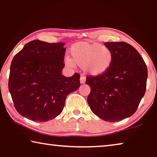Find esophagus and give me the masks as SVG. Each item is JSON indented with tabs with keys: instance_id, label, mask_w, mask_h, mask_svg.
Masks as SVG:
<instances>
[{
	"instance_id": "obj_1",
	"label": "esophagus",
	"mask_w": 157,
	"mask_h": 157,
	"mask_svg": "<svg viewBox=\"0 0 157 157\" xmlns=\"http://www.w3.org/2000/svg\"><path fill=\"white\" fill-rule=\"evenodd\" d=\"M85 81H86V77L84 75H82L80 76V82L82 84H84L85 82Z\"/></svg>"
}]
</instances>
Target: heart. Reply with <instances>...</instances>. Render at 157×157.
Segmentation results:
<instances>
[{"label":"heart","instance_id":"b5f03b06","mask_svg":"<svg viewBox=\"0 0 157 157\" xmlns=\"http://www.w3.org/2000/svg\"><path fill=\"white\" fill-rule=\"evenodd\" d=\"M70 53L72 58H65L67 65L74 67L76 63L92 75L104 73L111 67L113 60L111 49L99 43L79 42L72 46Z\"/></svg>","mask_w":157,"mask_h":157}]
</instances>
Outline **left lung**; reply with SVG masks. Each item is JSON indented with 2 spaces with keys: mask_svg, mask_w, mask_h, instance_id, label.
I'll list each match as a JSON object with an SVG mask.
<instances>
[{
  "mask_svg": "<svg viewBox=\"0 0 157 157\" xmlns=\"http://www.w3.org/2000/svg\"><path fill=\"white\" fill-rule=\"evenodd\" d=\"M113 60L98 75L86 76L91 92L87 102L96 116L109 122L131 116L137 111L147 87V68L136 49L125 42H106Z\"/></svg>",
  "mask_w": 157,
  "mask_h": 157,
  "instance_id": "8db88e82",
  "label": "left lung"
}]
</instances>
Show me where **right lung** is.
Returning <instances> with one entry per match:
<instances>
[{"instance_id":"obj_1","label":"right lung","mask_w":157,"mask_h":157,"mask_svg":"<svg viewBox=\"0 0 157 157\" xmlns=\"http://www.w3.org/2000/svg\"><path fill=\"white\" fill-rule=\"evenodd\" d=\"M63 43L31 41L14 56L8 88L15 109L36 122H46L61 113L67 96L80 86V75L61 74Z\"/></svg>"}]
</instances>
